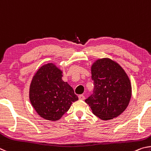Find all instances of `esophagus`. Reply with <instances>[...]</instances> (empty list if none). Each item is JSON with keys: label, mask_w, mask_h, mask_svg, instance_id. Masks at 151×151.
Masks as SVG:
<instances>
[{"label": "esophagus", "mask_w": 151, "mask_h": 151, "mask_svg": "<svg viewBox=\"0 0 151 151\" xmlns=\"http://www.w3.org/2000/svg\"><path fill=\"white\" fill-rule=\"evenodd\" d=\"M78 97H79V99H80V100L85 99V96H84L83 95H80V96H78Z\"/></svg>", "instance_id": "obj_1"}]
</instances>
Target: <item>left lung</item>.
Listing matches in <instances>:
<instances>
[{
	"label": "left lung",
	"instance_id": "left-lung-1",
	"mask_svg": "<svg viewBox=\"0 0 151 151\" xmlns=\"http://www.w3.org/2000/svg\"><path fill=\"white\" fill-rule=\"evenodd\" d=\"M93 93L85 100L95 115L101 120L118 117L127 107L131 84L121 66L109 58L96 61L91 65Z\"/></svg>",
	"mask_w": 151,
	"mask_h": 151
}]
</instances>
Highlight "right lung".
<instances>
[{
  "label": "right lung",
  "mask_w": 151,
  "mask_h": 151,
  "mask_svg": "<svg viewBox=\"0 0 151 151\" xmlns=\"http://www.w3.org/2000/svg\"><path fill=\"white\" fill-rule=\"evenodd\" d=\"M62 71L54 63L42 65L32 78L29 98L41 117L58 121L78 100L73 88L62 80Z\"/></svg>",
  "instance_id": "add662e5"
}]
</instances>
